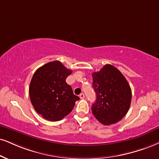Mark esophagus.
I'll return each instance as SVG.
<instances>
[{"instance_id": "34e87169", "label": "esophagus", "mask_w": 159, "mask_h": 159, "mask_svg": "<svg viewBox=\"0 0 159 159\" xmlns=\"http://www.w3.org/2000/svg\"><path fill=\"white\" fill-rule=\"evenodd\" d=\"M80 99H84V98H85V95H84V93H80Z\"/></svg>"}]
</instances>
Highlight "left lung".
I'll list each match as a JSON object with an SVG mask.
<instances>
[{
	"mask_svg": "<svg viewBox=\"0 0 159 159\" xmlns=\"http://www.w3.org/2000/svg\"><path fill=\"white\" fill-rule=\"evenodd\" d=\"M93 88L97 96L92 113L102 125L120 121L130 106L132 92L127 80L116 68L107 64L92 74Z\"/></svg>",
	"mask_w": 159,
	"mask_h": 159,
	"instance_id": "left-lung-1",
	"label": "left lung"
}]
</instances>
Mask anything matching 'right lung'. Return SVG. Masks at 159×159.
<instances>
[{
    "mask_svg": "<svg viewBox=\"0 0 159 159\" xmlns=\"http://www.w3.org/2000/svg\"><path fill=\"white\" fill-rule=\"evenodd\" d=\"M71 73L60 61L48 62L34 72L29 97L35 111L44 119L61 120L71 112L75 102L80 99L66 82Z\"/></svg>",
    "mask_w": 159,
    "mask_h": 159,
    "instance_id": "add662e5",
    "label": "right lung"
}]
</instances>
